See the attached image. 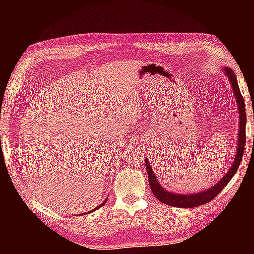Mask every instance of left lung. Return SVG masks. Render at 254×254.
I'll use <instances>...</instances> for the list:
<instances>
[{"instance_id": "1", "label": "left lung", "mask_w": 254, "mask_h": 254, "mask_svg": "<svg viewBox=\"0 0 254 254\" xmlns=\"http://www.w3.org/2000/svg\"><path fill=\"white\" fill-rule=\"evenodd\" d=\"M221 70L224 72V75L229 78L232 92L235 97L236 104H238V111H239V133H238V143H236V152L234 160L232 162L229 171L218 180L214 186L209 187L207 189H203V190L197 192H190V194H178V192H174L170 190H167L162 185L158 182L156 174L153 173V169L151 165L149 163V160L145 158V167H147L148 171V178H149V185L150 188L153 192L154 197L161 203L174 206V207H180V208H191L196 207V206H200L203 204L208 203L212 199H214L220 192L222 189H224L230 180L233 178L236 170H238L241 160H242L244 148H246V126H247V115H246V105H244V100L242 95H241L238 79L234 71L231 69L230 67H222Z\"/></svg>"}]
</instances>
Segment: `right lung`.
<instances>
[{"label":"right lung","mask_w":254,"mask_h":254,"mask_svg":"<svg viewBox=\"0 0 254 254\" xmlns=\"http://www.w3.org/2000/svg\"><path fill=\"white\" fill-rule=\"evenodd\" d=\"M106 200H107V197H106V198H105V200H104V201H103V203H102V204H100V205H98V206H96V207H95V208H94V209H92V210H88V212H86V213H81V214H79V215H85V214H89V213H93V212H94V210H96V209H98V208H100V207H102V206H104V204L106 203Z\"/></svg>","instance_id":"1"}]
</instances>
